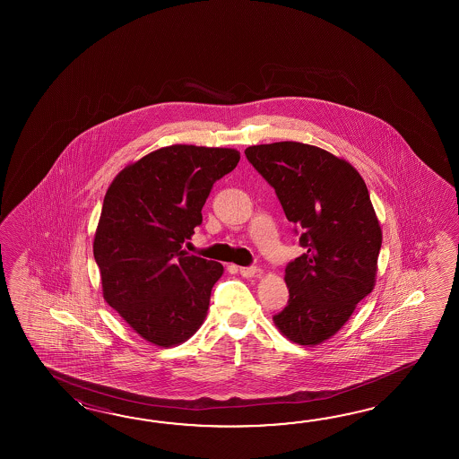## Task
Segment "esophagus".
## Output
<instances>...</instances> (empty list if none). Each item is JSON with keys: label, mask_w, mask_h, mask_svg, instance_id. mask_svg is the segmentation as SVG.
Listing matches in <instances>:
<instances>
[{"label": "esophagus", "mask_w": 459, "mask_h": 459, "mask_svg": "<svg viewBox=\"0 0 459 459\" xmlns=\"http://www.w3.org/2000/svg\"><path fill=\"white\" fill-rule=\"evenodd\" d=\"M259 273V269L255 265H247V267H239V273L243 277H254L255 273Z\"/></svg>", "instance_id": "1"}]
</instances>
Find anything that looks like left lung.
<instances>
[{"label":"left lung","instance_id":"1","mask_svg":"<svg viewBox=\"0 0 459 459\" xmlns=\"http://www.w3.org/2000/svg\"><path fill=\"white\" fill-rule=\"evenodd\" d=\"M305 253L287 264L289 302L273 323L293 342L320 344L374 289L382 233L368 186L346 160L283 141L247 147Z\"/></svg>","mask_w":459,"mask_h":459}]
</instances>
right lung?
Masks as SVG:
<instances>
[{
    "mask_svg": "<svg viewBox=\"0 0 459 459\" xmlns=\"http://www.w3.org/2000/svg\"><path fill=\"white\" fill-rule=\"evenodd\" d=\"M238 162L234 149L176 144L123 169L108 188L93 241L103 297L146 342H186L205 320L223 265L182 246Z\"/></svg>",
    "mask_w": 459,
    "mask_h": 459,
    "instance_id": "obj_1",
    "label": "right lung"
}]
</instances>
